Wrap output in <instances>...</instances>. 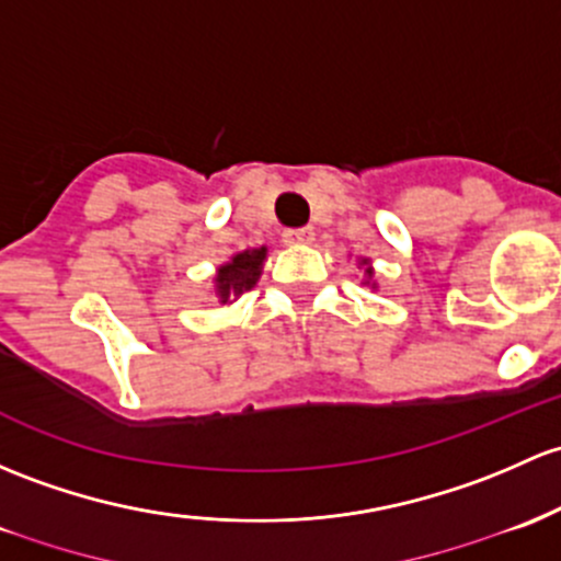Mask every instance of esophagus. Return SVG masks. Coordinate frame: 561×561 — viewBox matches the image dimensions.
Listing matches in <instances>:
<instances>
[{"label": "esophagus", "mask_w": 561, "mask_h": 561, "mask_svg": "<svg viewBox=\"0 0 561 561\" xmlns=\"http://www.w3.org/2000/svg\"><path fill=\"white\" fill-rule=\"evenodd\" d=\"M314 239V231L311 228H290V231L282 233V241L285 244H309Z\"/></svg>", "instance_id": "1"}]
</instances>
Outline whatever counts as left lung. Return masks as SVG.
Instances as JSON below:
<instances>
[{"label":"left lung","instance_id":"obj_1","mask_svg":"<svg viewBox=\"0 0 561 561\" xmlns=\"http://www.w3.org/2000/svg\"><path fill=\"white\" fill-rule=\"evenodd\" d=\"M363 265H370V263H368V257H363ZM365 274H368V282H365V285L376 287V282H370V276H374V271H370V268H365Z\"/></svg>","mask_w":561,"mask_h":561}]
</instances>
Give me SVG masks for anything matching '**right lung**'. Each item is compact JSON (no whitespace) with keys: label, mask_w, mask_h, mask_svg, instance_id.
Masks as SVG:
<instances>
[{"label":"right lung","mask_w":561,"mask_h":561,"mask_svg":"<svg viewBox=\"0 0 561 561\" xmlns=\"http://www.w3.org/2000/svg\"><path fill=\"white\" fill-rule=\"evenodd\" d=\"M265 255H268V250L257 247V250H244L239 255H233L228 263H222L215 276L217 300L220 304H231V300L244 296L247 290H252L263 274Z\"/></svg>","instance_id":"add662e5"}]
</instances>
